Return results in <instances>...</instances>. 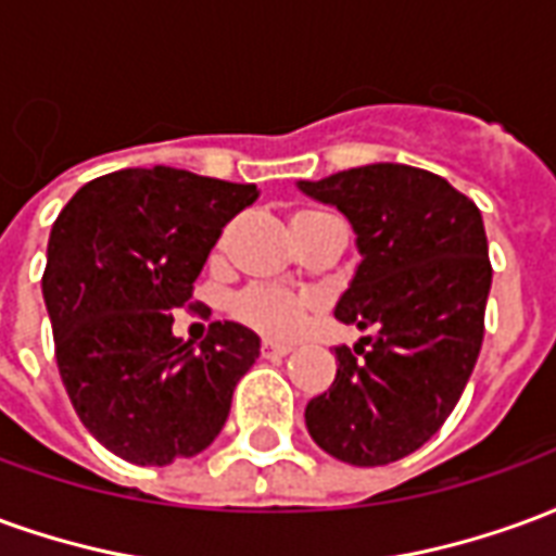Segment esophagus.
<instances>
[{
	"mask_svg": "<svg viewBox=\"0 0 556 556\" xmlns=\"http://www.w3.org/2000/svg\"><path fill=\"white\" fill-rule=\"evenodd\" d=\"M289 351L291 345H286V342H274V339L262 342V357H286Z\"/></svg>",
	"mask_w": 556,
	"mask_h": 556,
	"instance_id": "esophagus-1",
	"label": "esophagus"
}]
</instances>
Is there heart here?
<instances>
[{
	"mask_svg": "<svg viewBox=\"0 0 556 556\" xmlns=\"http://www.w3.org/2000/svg\"><path fill=\"white\" fill-rule=\"evenodd\" d=\"M318 217H330V214H325V211H301V214H294L291 226ZM231 309L243 325L255 327L265 337L291 339L294 333H301V327L315 313V298L303 294V291L277 289V286H253V289H247L235 298Z\"/></svg>",
	"mask_w": 556,
	"mask_h": 556,
	"instance_id": "b5f03b06",
	"label": "heart"
}]
</instances>
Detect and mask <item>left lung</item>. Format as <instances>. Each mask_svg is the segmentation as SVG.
<instances>
[{
    "mask_svg": "<svg viewBox=\"0 0 556 556\" xmlns=\"http://www.w3.org/2000/svg\"><path fill=\"white\" fill-rule=\"evenodd\" d=\"M357 235L361 265L337 318L372 330L337 349V378L306 405L313 441L357 467L405 458L450 417L485 333L491 262L479 207L434 172L369 163L298 181Z\"/></svg>",
    "mask_w": 556,
    "mask_h": 556,
    "instance_id": "1",
    "label": "left lung"
}]
</instances>
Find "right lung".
Masks as SVG:
<instances>
[{"mask_svg":"<svg viewBox=\"0 0 556 556\" xmlns=\"http://www.w3.org/2000/svg\"><path fill=\"white\" fill-rule=\"evenodd\" d=\"M255 184L187 169H118L79 187L55 217L41 289L71 405L134 465H172L214 443L258 337L214 321L202 345L172 333L223 226Z\"/></svg>","mask_w":556,"mask_h":556,"instance_id":"add662e5","label":"right lung"}]
</instances>
